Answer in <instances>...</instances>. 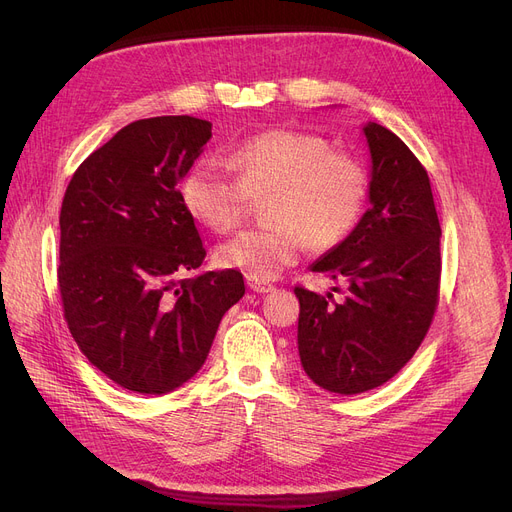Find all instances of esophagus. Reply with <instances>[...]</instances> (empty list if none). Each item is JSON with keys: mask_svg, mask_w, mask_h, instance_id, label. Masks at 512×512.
Listing matches in <instances>:
<instances>
[{"mask_svg": "<svg viewBox=\"0 0 512 512\" xmlns=\"http://www.w3.org/2000/svg\"><path fill=\"white\" fill-rule=\"evenodd\" d=\"M247 286L253 292H270V290H274V284L265 282V280H255V278H247Z\"/></svg>", "mask_w": 512, "mask_h": 512, "instance_id": "obj_1", "label": "esophagus"}]
</instances>
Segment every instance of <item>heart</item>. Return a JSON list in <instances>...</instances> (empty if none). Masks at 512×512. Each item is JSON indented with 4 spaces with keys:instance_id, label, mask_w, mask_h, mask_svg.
Segmentation results:
<instances>
[{
    "instance_id": "obj_1",
    "label": "heart",
    "mask_w": 512,
    "mask_h": 512,
    "mask_svg": "<svg viewBox=\"0 0 512 512\" xmlns=\"http://www.w3.org/2000/svg\"><path fill=\"white\" fill-rule=\"evenodd\" d=\"M226 164L232 175L215 161H197L182 178L180 195L188 213L215 232L234 230L251 199H265L267 224L236 234L215 253L222 267L247 278H276L309 245L317 251L342 245L367 207L365 166L313 132L253 134L230 151Z\"/></svg>"
}]
</instances>
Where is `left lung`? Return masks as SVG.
I'll return each instance as SVG.
<instances>
[{
	"instance_id": "8db88e82",
	"label": "left lung",
	"mask_w": 512,
	"mask_h": 512,
	"mask_svg": "<svg viewBox=\"0 0 512 512\" xmlns=\"http://www.w3.org/2000/svg\"><path fill=\"white\" fill-rule=\"evenodd\" d=\"M369 201L355 232L313 265L344 278V301L297 284L299 355L336 394L386 384L417 353L440 301V220L427 170L392 130L367 124Z\"/></svg>"
}]
</instances>
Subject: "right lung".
Instances as JSON below:
<instances>
[{"label": "right lung", "mask_w": 512, "mask_h": 512, "mask_svg": "<svg viewBox=\"0 0 512 512\" xmlns=\"http://www.w3.org/2000/svg\"><path fill=\"white\" fill-rule=\"evenodd\" d=\"M209 139L201 118L137 120L95 149L66 188L64 319L80 353L130 392L166 394L191 380L245 294L236 270L186 276L207 251L178 182Z\"/></svg>", "instance_id": "1"}]
</instances>
